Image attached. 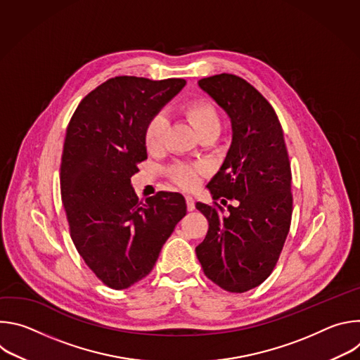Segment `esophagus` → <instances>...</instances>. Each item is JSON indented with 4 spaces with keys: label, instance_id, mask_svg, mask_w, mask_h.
<instances>
[{
    "label": "esophagus",
    "instance_id": "34e87169",
    "mask_svg": "<svg viewBox=\"0 0 360 360\" xmlns=\"http://www.w3.org/2000/svg\"><path fill=\"white\" fill-rule=\"evenodd\" d=\"M185 200H186V208L188 211H193L195 210V200L192 196H185Z\"/></svg>",
    "mask_w": 360,
    "mask_h": 360
}]
</instances>
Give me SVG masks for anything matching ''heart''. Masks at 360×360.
I'll use <instances>...</instances> for the list:
<instances>
[{
	"mask_svg": "<svg viewBox=\"0 0 360 360\" xmlns=\"http://www.w3.org/2000/svg\"><path fill=\"white\" fill-rule=\"evenodd\" d=\"M184 114L199 135L215 134L218 135L222 127V118L219 110L214 102L208 98L193 99L184 107ZM167 118L161 114L153 115L143 132L145 146L149 153H158L165 148L167 141ZM203 174L202 167L189 165V164H176L171 168L172 179L184 189H192L198 185L199 176Z\"/></svg>",
	"mask_w": 360,
	"mask_h": 360,
	"instance_id": "heart-1",
	"label": "heart"
}]
</instances>
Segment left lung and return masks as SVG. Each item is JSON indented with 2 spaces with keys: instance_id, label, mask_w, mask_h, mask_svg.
<instances>
[{
  "instance_id": "obj_1",
  "label": "left lung",
  "mask_w": 360,
  "mask_h": 360,
  "mask_svg": "<svg viewBox=\"0 0 360 360\" xmlns=\"http://www.w3.org/2000/svg\"><path fill=\"white\" fill-rule=\"evenodd\" d=\"M198 84L232 122V145L208 188L215 200H235L236 207L225 212L218 202H196L210 228L195 250L208 279L242 293L272 274L285 245L292 219L290 162L278 115L258 89L233 74Z\"/></svg>"
}]
</instances>
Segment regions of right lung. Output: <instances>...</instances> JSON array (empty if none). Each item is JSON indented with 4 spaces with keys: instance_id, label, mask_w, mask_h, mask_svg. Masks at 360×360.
<instances>
[{
    "instance_id": "1",
    "label": "right lung",
    "mask_w": 360,
    "mask_h": 360,
    "mask_svg": "<svg viewBox=\"0 0 360 360\" xmlns=\"http://www.w3.org/2000/svg\"><path fill=\"white\" fill-rule=\"evenodd\" d=\"M186 81L115 77L91 91L75 110L61 158V198L71 239L86 266L121 290L143 279L185 217L178 192L139 200L131 178L146 160L148 121Z\"/></svg>"
}]
</instances>
